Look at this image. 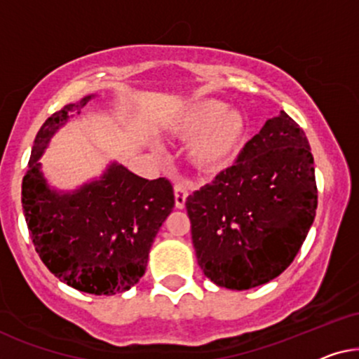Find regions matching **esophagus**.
Listing matches in <instances>:
<instances>
[{
    "label": "esophagus",
    "instance_id": "esophagus-1",
    "mask_svg": "<svg viewBox=\"0 0 359 359\" xmlns=\"http://www.w3.org/2000/svg\"><path fill=\"white\" fill-rule=\"evenodd\" d=\"M174 195H175V207L177 208H184L185 207V202H187V197H189V190H187V185L179 182L174 185Z\"/></svg>",
    "mask_w": 359,
    "mask_h": 359
}]
</instances>
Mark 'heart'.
Masks as SVG:
<instances>
[{"instance_id":"1","label":"heart","mask_w":359,"mask_h":359,"mask_svg":"<svg viewBox=\"0 0 359 359\" xmlns=\"http://www.w3.org/2000/svg\"><path fill=\"white\" fill-rule=\"evenodd\" d=\"M184 140H190L187 154L195 169L217 174L228 169L245 146L248 123L236 108L219 100L203 98L190 103L172 124Z\"/></svg>"}]
</instances>
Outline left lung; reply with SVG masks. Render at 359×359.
<instances>
[{
	"instance_id": "1",
	"label": "left lung",
	"mask_w": 359,
	"mask_h": 359,
	"mask_svg": "<svg viewBox=\"0 0 359 359\" xmlns=\"http://www.w3.org/2000/svg\"><path fill=\"white\" fill-rule=\"evenodd\" d=\"M192 243L203 274L219 287H257L287 269L317 210L313 156L285 111L267 119L238 159L189 195Z\"/></svg>"
}]
</instances>
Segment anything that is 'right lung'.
Segmentation results:
<instances>
[{
    "label": "right lung",
    "instance_id": "add662e5",
    "mask_svg": "<svg viewBox=\"0 0 359 359\" xmlns=\"http://www.w3.org/2000/svg\"><path fill=\"white\" fill-rule=\"evenodd\" d=\"M92 98L65 104L42 124L22 179L21 202L47 269L80 292L114 295L144 276L152 243L175 200L165 177L142 179L118 162L75 190L50 187L39 159L55 133Z\"/></svg>",
    "mask_w": 359,
    "mask_h": 359
}]
</instances>
